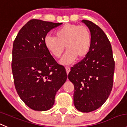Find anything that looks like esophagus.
Returning a JSON list of instances; mask_svg holds the SVG:
<instances>
[{"label": "esophagus", "instance_id": "34e87169", "mask_svg": "<svg viewBox=\"0 0 127 127\" xmlns=\"http://www.w3.org/2000/svg\"><path fill=\"white\" fill-rule=\"evenodd\" d=\"M65 69H66V72H67V74H68L69 72L70 71V67H68V66H67V67H65Z\"/></svg>", "mask_w": 127, "mask_h": 127}]
</instances>
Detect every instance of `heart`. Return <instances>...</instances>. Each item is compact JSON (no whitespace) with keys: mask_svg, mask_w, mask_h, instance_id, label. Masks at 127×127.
<instances>
[{"mask_svg":"<svg viewBox=\"0 0 127 127\" xmlns=\"http://www.w3.org/2000/svg\"><path fill=\"white\" fill-rule=\"evenodd\" d=\"M55 35L45 37V46L53 56L59 58L65 45L67 50L60 61L62 64H70L77 57L83 59L90 51L92 38L86 26L67 24L58 29Z\"/></svg>","mask_w":127,"mask_h":127,"instance_id":"heart-1","label":"heart"}]
</instances>
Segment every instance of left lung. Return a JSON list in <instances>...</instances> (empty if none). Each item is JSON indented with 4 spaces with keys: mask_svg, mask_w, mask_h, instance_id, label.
I'll return each mask as SVG.
<instances>
[{
    "mask_svg": "<svg viewBox=\"0 0 127 127\" xmlns=\"http://www.w3.org/2000/svg\"><path fill=\"white\" fill-rule=\"evenodd\" d=\"M92 38L87 55L71 67L68 78L74 85L73 103L82 112H92L105 102L112 90L115 61L110 42L92 22L82 20Z\"/></svg>",
    "mask_w": 127,
    "mask_h": 127,
    "instance_id": "obj_1",
    "label": "left lung"
}]
</instances>
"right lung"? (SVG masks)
I'll return each instance as SVG.
<instances>
[{
	"mask_svg": "<svg viewBox=\"0 0 127 127\" xmlns=\"http://www.w3.org/2000/svg\"><path fill=\"white\" fill-rule=\"evenodd\" d=\"M62 23L32 19L22 27L13 43L12 70L22 100L31 109L48 110L65 82L67 72L47 50L44 39Z\"/></svg>",
	"mask_w": 127,
	"mask_h": 127,
	"instance_id": "right-lung-1",
	"label": "right lung"
}]
</instances>
